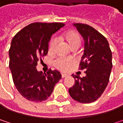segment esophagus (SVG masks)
<instances>
[{"label":"esophagus","instance_id":"esophagus-1","mask_svg":"<svg viewBox=\"0 0 123 123\" xmlns=\"http://www.w3.org/2000/svg\"><path fill=\"white\" fill-rule=\"evenodd\" d=\"M61 76H62V78H64L67 77V76H68V75H67V74H62V73Z\"/></svg>","mask_w":123,"mask_h":123}]
</instances>
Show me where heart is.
Masks as SVG:
<instances>
[{"instance_id": "obj_1", "label": "heart", "mask_w": 123, "mask_h": 123, "mask_svg": "<svg viewBox=\"0 0 123 123\" xmlns=\"http://www.w3.org/2000/svg\"><path fill=\"white\" fill-rule=\"evenodd\" d=\"M64 37L70 46H72L73 45L75 44H78L80 45V37L76 33L71 32V33H66ZM56 43H57V37H52L50 42V49L53 50L55 48ZM75 62H76V60L74 58L59 57L55 61L54 65L58 69L61 70L62 71H68Z\"/></svg>"}]
</instances>
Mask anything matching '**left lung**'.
<instances>
[{
	"instance_id": "left-lung-1",
	"label": "left lung",
	"mask_w": 123,
	"mask_h": 123,
	"mask_svg": "<svg viewBox=\"0 0 123 123\" xmlns=\"http://www.w3.org/2000/svg\"><path fill=\"white\" fill-rule=\"evenodd\" d=\"M85 41L84 52L80 69H86V75H75L74 86L69 88V94L75 100L90 103L95 101L104 92L111 75L112 53L106 38L92 27L82 23H74Z\"/></svg>"
}]
</instances>
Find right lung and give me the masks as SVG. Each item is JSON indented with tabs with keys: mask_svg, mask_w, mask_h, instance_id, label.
<instances>
[{
	"mask_svg": "<svg viewBox=\"0 0 123 123\" xmlns=\"http://www.w3.org/2000/svg\"><path fill=\"white\" fill-rule=\"evenodd\" d=\"M64 25L62 23H33L12 38L9 68L17 90L28 100L41 102L48 99L61 78V74L56 70L43 74L36 66L38 61L47 55L53 34Z\"/></svg>",
	"mask_w": 123,
	"mask_h": 123,
	"instance_id": "1",
	"label": "right lung"
}]
</instances>
